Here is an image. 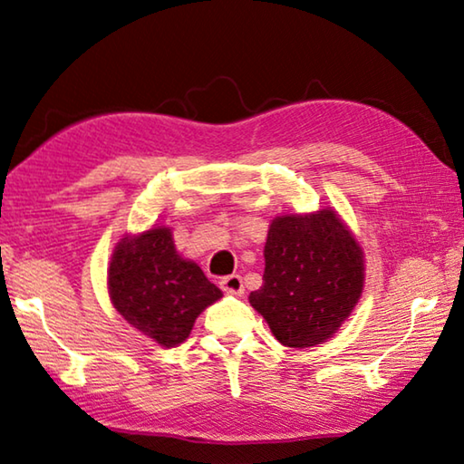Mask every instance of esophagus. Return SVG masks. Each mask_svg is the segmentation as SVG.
<instances>
[{
    "label": "esophagus",
    "instance_id": "esophagus-1",
    "mask_svg": "<svg viewBox=\"0 0 464 464\" xmlns=\"http://www.w3.org/2000/svg\"><path fill=\"white\" fill-rule=\"evenodd\" d=\"M221 288L229 295H241L243 293V280L237 274H231V276H225L221 280Z\"/></svg>",
    "mask_w": 464,
    "mask_h": 464
}]
</instances>
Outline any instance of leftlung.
Returning <instances> with one entry per match:
<instances>
[{
	"instance_id": "left-lung-1",
	"label": "left lung",
	"mask_w": 464,
	"mask_h": 464,
	"mask_svg": "<svg viewBox=\"0 0 464 464\" xmlns=\"http://www.w3.org/2000/svg\"><path fill=\"white\" fill-rule=\"evenodd\" d=\"M264 260L249 304L288 348L327 342L362 296L364 251L332 207L274 218Z\"/></svg>"
}]
</instances>
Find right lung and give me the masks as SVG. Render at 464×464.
<instances>
[{"label": "right lung", "instance_id": "obj_1", "mask_svg": "<svg viewBox=\"0 0 464 464\" xmlns=\"http://www.w3.org/2000/svg\"><path fill=\"white\" fill-rule=\"evenodd\" d=\"M108 295L122 319L161 348L182 343L196 317L223 296L198 264L178 254L166 225L124 235L116 243Z\"/></svg>", "mask_w": 464, "mask_h": 464}]
</instances>
